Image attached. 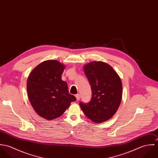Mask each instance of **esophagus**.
<instances>
[{"label":"esophagus","mask_w":158,"mask_h":158,"mask_svg":"<svg viewBox=\"0 0 158 158\" xmlns=\"http://www.w3.org/2000/svg\"><path fill=\"white\" fill-rule=\"evenodd\" d=\"M75 97H76V98H77V101L80 100L81 96H80V95L79 94H76V95H75Z\"/></svg>","instance_id":"obj_1"}]
</instances>
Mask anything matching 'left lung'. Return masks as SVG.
I'll list each match as a JSON object with an SVG mask.
<instances>
[{
	"instance_id": "1",
	"label": "left lung",
	"mask_w": 158,
	"mask_h": 158,
	"mask_svg": "<svg viewBox=\"0 0 158 158\" xmlns=\"http://www.w3.org/2000/svg\"><path fill=\"white\" fill-rule=\"evenodd\" d=\"M90 83L92 97L79 105L86 116L95 123L111 118L118 110L122 97L121 79L113 68L102 61H94L84 66Z\"/></svg>"
}]
</instances>
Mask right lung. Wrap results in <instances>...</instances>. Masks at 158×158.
<instances>
[{
    "label": "right lung",
    "mask_w": 158,
    "mask_h": 158,
    "mask_svg": "<svg viewBox=\"0 0 158 158\" xmlns=\"http://www.w3.org/2000/svg\"><path fill=\"white\" fill-rule=\"evenodd\" d=\"M64 66L56 60L41 63L30 73L27 83L28 96L35 112L47 120L61 116L76 101L61 80Z\"/></svg>",
    "instance_id": "obj_1"
}]
</instances>
